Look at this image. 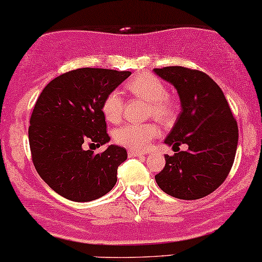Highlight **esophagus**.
I'll use <instances>...</instances> for the list:
<instances>
[{
	"label": "esophagus",
	"instance_id": "1",
	"mask_svg": "<svg viewBox=\"0 0 262 262\" xmlns=\"http://www.w3.org/2000/svg\"><path fill=\"white\" fill-rule=\"evenodd\" d=\"M143 155H145V152H140V151H134V150H128L129 157H139Z\"/></svg>",
	"mask_w": 262,
	"mask_h": 262
}]
</instances>
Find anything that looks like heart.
Wrapping results in <instances>:
<instances>
[{
  "label": "heart",
  "mask_w": 262,
  "mask_h": 262,
  "mask_svg": "<svg viewBox=\"0 0 262 262\" xmlns=\"http://www.w3.org/2000/svg\"><path fill=\"white\" fill-rule=\"evenodd\" d=\"M132 95L147 101V116H152L156 121L168 123L174 118L177 112V102L167 95V88L159 78L154 75H139L125 84ZM124 101L117 91L107 94L101 105L103 117L110 123H119L123 116ZM157 128L151 123L141 124H125L118 128L113 134L115 141L129 150L144 151L147 149L150 141L157 137Z\"/></svg>",
  "instance_id": "1"
}]
</instances>
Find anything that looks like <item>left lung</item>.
Returning a JSON list of instances; mask_svg holds the SVG:
<instances>
[{
    "mask_svg": "<svg viewBox=\"0 0 262 262\" xmlns=\"http://www.w3.org/2000/svg\"><path fill=\"white\" fill-rule=\"evenodd\" d=\"M171 83L182 111L165 144L176 151L165 155L166 165L156 183L166 194L196 200L215 191L231 171L238 145V125L221 88L204 72L179 66L155 68ZM187 143V151L176 150Z\"/></svg>",
    "mask_w": 262,
    "mask_h": 262,
    "instance_id": "1",
    "label": "left lung"
}]
</instances>
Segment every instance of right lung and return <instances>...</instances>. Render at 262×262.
<instances>
[{
  "label": "right lung",
  "instance_id": "obj_1",
  "mask_svg": "<svg viewBox=\"0 0 262 262\" xmlns=\"http://www.w3.org/2000/svg\"><path fill=\"white\" fill-rule=\"evenodd\" d=\"M130 74L79 68L55 78L41 91L30 117L31 159L42 181L66 199L86 203L115 187L127 150L110 145L94 154L84 146L110 141L101 105Z\"/></svg>",
  "mask_w": 262,
  "mask_h": 262
}]
</instances>
